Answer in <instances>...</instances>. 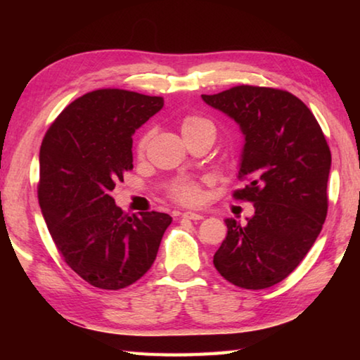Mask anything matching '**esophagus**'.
<instances>
[{
    "mask_svg": "<svg viewBox=\"0 0 360 360\" xmlns=\"http://www.w3.org/2000/svg\"><path fill=\"white\" fill-rule=\"evenodd\" d=\"M182 216L187 217V219H192V221H202V219H203V214H200V212H192V211L182 212Z\"/></svg>",
    "mask_w": 360,
    "mask_h": 360,
    "instance_id": "obj_1",
    "label": "esophagus"
}]
</instances>
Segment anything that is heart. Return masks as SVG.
I'll return each instance as SVG.
<instances>
[{"label":"heart","instance_id":"obj_1","mask_svg":"<svg viewBox=\"0 0 360 360\" xmlns=\"http://www.w3.org/2000/svg\"><path fill=\"white\" fill-rule=\"evenodd\" d=\"M203 129H212V124L210 120L200 117V115H187V117L182 120V124H181L182 135H184V133L198 131ZM149 139H150V133H146V135H143L141 139H139L138 146H136L138 155L144 154L146 148H148ZM173 197H174V200H178L179 203L195 205V203H198L200 197H202V191H200L198 184L187 181V182H181V184H178L173 188Z\"/></svg>","mask_w":360,"mask_h":360}]
</instances>
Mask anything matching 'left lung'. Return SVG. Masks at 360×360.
<instances>
[{
  "mask_svg": "<svg viewBox=\"0 0 360 360\" xmlns=\"http://www.w3.org/2000/svg\"><path fill=\"white\" fill-rule=\"evenodd\" d=\"M202 98L240 125L238 178L246 187L233 197L254 205L246 224L225 219L227 236L212 262L238 288H271L295 270L321 233L330 149L313 112L285 90L236 85Z\"/></svg>",
  "mask_w": 360,
  "mask_h": 360,
  "instance_id": "8db88e82",
  "label": "left lung"
}]
</instances>
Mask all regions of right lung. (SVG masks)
I'll use <instances>...</instances> for the list:
<instances>
[{
    "instance_id": "add662e5",
    "label": "right lung",
    "mask_w": 360,
    "mask_h": 360,
    "mask_svg": "<svg viewBox=\"0 0 360 360\" xmlns=\"http://www.w3.org/2000/svg\"><path fill=\"white\" fill-rule=\"evenodd\" d=\"M162 108V96L95 90L66 106L42 139V216L66 264L94 288L136 283L172 224L165 212H124L111 197L133 168V133Z\"/></svg>"
}]
</instances>
